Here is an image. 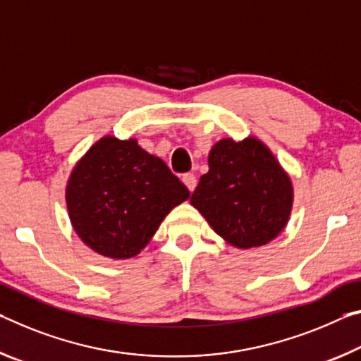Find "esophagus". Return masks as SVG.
Here are the masks:
<instances>
[{
	"label": "esophagus",
	"instance_id": "34e87169",
	"mask_svg": "<svg viewBox=\"0 0 361 361\" xmlns=\"http://www.w3.org/2000/svg\"><path fill=\"white\" fill-rule=\"evenodd\" d=\"M182 182H184L185 187H187L190 192H193L195 187H197V177H195L192 173L182 176Z\"/></svg>",
	"mask_w": 361,
	"mask_h": 361
}]
</instances>
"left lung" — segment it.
Wrapping results in <instances>:
<instances>
[{"label": "left lung", "instance_id": "left-lung-1", "mask_svg": "<svg viewBox=\"0 0 361 361\" xmlns=\"http://www.w3.org/2000/svg\"><path fill=\"white\" fill-rule=\"evenodd\" d=\"M208 164L190 203L228 245L259 247L285 230L293 182L262 140L221 139L212 145Z\"/></svg>", "mask_w": 361, "mask_h": 361}]
</instances>
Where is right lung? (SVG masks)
Segmentation results:
<instances>
[{
    "label": "right lung",
    "mask_w": 361,
    "mask_h": 361,
    "mask_svg": "<svg viewBox=\"0 0 361 361\" xmlns=\"http://www.w3.org/2000/svg\"><path fill=\"white\" fill-rule=\"evenodd\" d=\"M190 197L161 158L135 139L104 135L75 164L65 188L68 217L100 256H137L169 211Z\"/></svg>",
    "instance_id": "add662e5"
}]
</instances>
